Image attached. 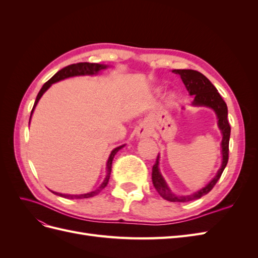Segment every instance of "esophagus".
I'll return each instance as SVG.
<instances>
[{
    "mask_svg": "<svg viewBox=\"0 0 258 258\" xmlns=\"http://www.w3.org/2000/svg\"><path fill=\"white\" fill-rule=\"evenodd\" d=\"M137 134L140 138H144V137H147L148 136V131L144 128V127H140L137 131Z\"/></svg>",
    "mask_w": 258,
    "mask_h": 258,
    "instance_id": "34e87169",
    "label": "esophagus"
}]
</instances>
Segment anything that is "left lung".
Listing matches in <instances>:
<instances>
[{
    "label": "left lung",
    "mask_w": 258,
    "mask_h": 258,
    "mask_svg": "<svg viewBox=\"0 0 258 258\" xmlns=\"http://www.w3.org/2000/svg\"><path fill=\"white\" fill-rule=\"evenodd\" d=\"M173 72L181 76L183 83L185 84L187 90L189 91L191 96H195L194 105H205L213 108L215 111L217 118H218V127H220L223 134V141H222V153H223V162L222 167L218 170L216 176L211 181L206 187L200 189L197 192H194L189 196H175L174 194L171 192L168 188V186L162 178L159 169H158V160L159 155L157 156L155 165L153 166L152 171V181L155 186L156 190L158 191L160 196L171 202H187L190 200H196L205 196L211 189L213 188L215 184L220 179L223 171L227 165L228 157H229V138H230V124L227 119V105L225 101L222 99L221 95L218 93L216 88L213 86L207 77L195 70H173Z\"/></svg>",
    "instance_id": "1"
}]
</instances>
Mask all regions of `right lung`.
Returning <instances> with one entry per match:
<instances>
[{
	"label": "right lung",
	"instance_id": "right-lung-1",
	"mask_svg": "<svg viewBox=\"0 0 258 258\" xmlns=\"http://www.w3.org/2000/svg\"><path fill=\"white\" fill-rule=\"evenodd\" d=\"M106 66L104 64H99V63H89V62H79V63H74V64H70L63 69H61L59 72H57L56 74H54L51 79L49 81L46 82L44 85L42 89L40 90V92H38V95L36 97V100L34 102V105H33V108L32 111H31V115H32L34 108L38 102V100L41 99V97L43 96V93L47 90L51 84L56 83V82H59L61 80H64V79H68V77H71V76H77V75H92V74H97L99 71H101V70L105 69ZM30 119H31V116H30ZM121 147H123V145L121 146H118L116 147L115 150L112 151L110 157H108V160H107V174L104 178V182L101 184V186L99 187L98 189L93 190L91 192H88V194H84V195H62V194H57V192H53L56 195H59V196L61 197H64V198H68V199H83V198H90V197H93L96 196V195H98L101 190H102L104 187L107 185L108 183V179H110V175H111V171H112V162H113V159H114V156L116 155V153L118 152Z\"/></svg>",
	"mask_w": 258,
	"mask_h": 258
}]
</instances>
